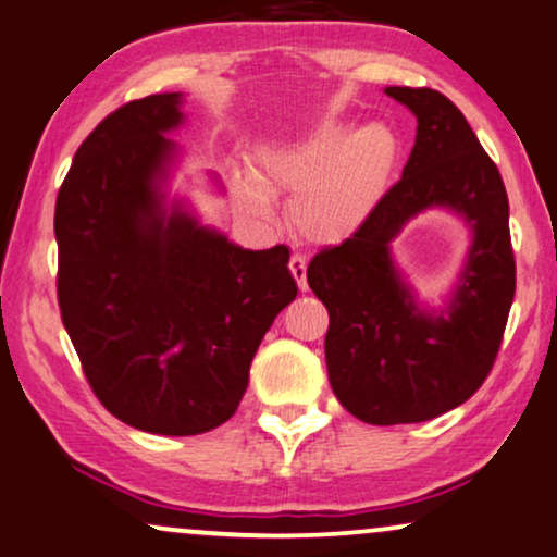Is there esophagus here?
Instances as JSON below:
<instances>
[{"label":"esophagus","mask_w":557,"mask_h":557,"mask_svg":"<svg viewBox=\"0 0 557 557\" xmlns=\"http://www.w3.org/2000/svg\"><path fill=\"white\" fill-rule=\"evenodd\" d=\"M290 272H293L295 283H298L300 290H308V277H306L308 262H306V257H302V255H293V257H290Z\"/></svg>","instance_id":"esophagus-1"}]
</instances>
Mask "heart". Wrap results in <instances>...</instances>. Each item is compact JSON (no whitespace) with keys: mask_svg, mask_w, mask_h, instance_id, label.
Listing matches in <instances>:
<instances>
[{"mask_svg":"<svg viewBox=\"0 0 557 557\" xmlns=\"http://www.w3.org/2000/svg\"><path fill=\"white\" fill-rule=\"evenodd\" d=\"M399 152V137L384 122L351 127L344 116H323L264 139L251 158V177L236 175L234 193L257 219L270 216L274 193H293L287 216L295 234L333 247L380 209Z\"/></svg>","mask_w":557,"mask_h":557,"instance_id":"1","label":"heart"}]
</instances>
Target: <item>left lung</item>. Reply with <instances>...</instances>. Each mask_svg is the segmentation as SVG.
Instances as JSON below:
<instances>
[{
  "label": "left lung",
  "mask_w": 557,
  "mask_h": 557,
  "mask_svg": "<svg viewBox=\"0 0 557 557\" xmlns=\"http://www.w3.org/2000/svg\"><path fill=\"white\" fill-rule=\"evenodd\" d=\"M418 119L410 160L372 219L308 264L329 310L325 367L333 395L369 425L422 422L463 405L499 351L515 300V251L502 175L466 116L433 88L387 86ZM448 210L472 234L441 307L419 300L391 242L425 210Z\"/></svg>",
  "instance_id": "8db88e82"
}]
</instances>
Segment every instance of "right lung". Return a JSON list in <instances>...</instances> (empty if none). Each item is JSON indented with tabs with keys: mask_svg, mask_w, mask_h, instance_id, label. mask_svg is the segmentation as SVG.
<instances>
[{
	"mask_svg": "<svg viewBox=\"0 0 557 557\" xmlns=\"http://www.w3.org/2000/svg\"><path fill=\"white\" fill-rule=\"evenodd\" d=\"M183 103L152 94L109 114L55 201L58 302L86 380L114 418L154 435L232 418L264 333L298 295L290 249H244L170 196Z\"/></svg>",
	"mask_w": 557,
	"mask_h": 557,
	"instance_id": "1",
	"label": "right lung"
}]
</instances>
